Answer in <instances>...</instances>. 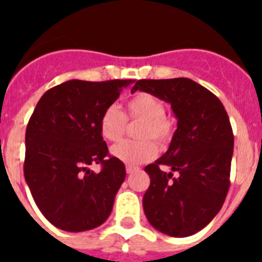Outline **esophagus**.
Masks as SVG:
<instances>
[{
  "label": "esophagus",
  "mask_w": 262,
  "mask_h": 262,
  "mask_svg": "<svg viewBox=\"0 0 262 262\" xmlns=\"http://www.w3.org/2000/svg\"><path fill=\"white\" fill-rule=\"evenodd\" d=\"M136 170H139L138 166H131V165H127L126 166V172L128 173V174H131V173L136 172Z\"/></svg>",
  "instance_id": "esophagus-1"
}]
</instances>
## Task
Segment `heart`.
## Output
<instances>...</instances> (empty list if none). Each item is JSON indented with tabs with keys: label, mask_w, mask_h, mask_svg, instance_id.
Instances as JSON below:
<instances>
[{
	"label": "heart",
	"mask_w": 262,
	"mask_h": 262,
	"mask_svg": "<svg viewBox=\"0 0 262 262\" xmlns=\"http://www.w3.org/2000/svg\"><path fill=\"white\" fill-rule=\"evenodd\" d=\"M126 120L142 122L136 131L139 140L119 143L110 152L127 165H140L151 161L157 155V146L154 143H158L160 149H166L174 138V120L165 115L163 101L151 93L140 92L131 97L126 103V114L115 105L107 106L99 117V134L106 142H119L126 131Z\"/></svg>",
	"instance_id": "b5f03b06"
}]
</instances>
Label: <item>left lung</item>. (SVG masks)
Here are the masks:
<instances>
[{
	"label": "left lung",
	"instance_id": "1",
	"mask_svg": "<svg viewBox=\"0 0 262 262\" xmlns=\"http://www.w3.org/2000/svg\"><path fill=\"white\" fill-rule=\"evenodd\" d=\"M147 92L170 103L177 129L168 151L144 168L151 184L143 196L148 222L157 231L186 237L205 228L230 189L233 134L223 103L190 78L138 80L131 93ZM170 166L172 172L161 166Z\"/></svg>",
	"mask_w": 262,
	"mask_h": 262
}]
</instances>
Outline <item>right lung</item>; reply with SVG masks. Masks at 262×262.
<instances>
[{"label": "right lung", "mask_w": 262, "mask_h": 262, "mask_svg": "<svg viewBox=\"0 0 262 262\" xmlns=\"http://www.w3.org/2000/svg\"><path fill=\"white\" fill-rule=\"evenodd\" d=\"M131 80H71L47 90L26 128L25 178L41 214L68 232L101 226L126 178L99 134L102 111ZM99 163L98 173L90 165Z\"/></svg>", "instance_id": "right-lung-1"}]
</instances>
